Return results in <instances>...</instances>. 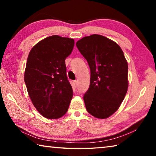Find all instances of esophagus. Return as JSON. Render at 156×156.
I'll return each instance as SVG.
<instances>
[{"mask_svg": "<svg viewBox=\"0 0 156 156\" xmlns=\"http://www.w3.org/2000/svg\"><path fill=\"white\" fill-rule=\"evenodd\" d=\"M73 86L74 88L77 87V86H78V81L77 80H74L73 82Z\"/></svg>", "mask_w": 156, "mask_h": 156, "instance_id": "esophagus-1", "label": "esophagus"}]
</instances>
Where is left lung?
Listing matches in <instances>:
<instances>
[{
  "mask_svg": "<svg viewBox=\"0 0 156 156\" xmlns=\"http://www.w3.org/2000/svg\"><path fill=\"white\" fill-rule=\"evenodd\" d=\"M87 61L90 84L83 96L86 109L105 119L120 106L128 89V64L120 47L103 36L93 34L76 43Z\"/></svg>",
  "mask_w": 156,
  "mask_h": 156,
  "instance_id": "obj_1",
  "label": "left lung"
}]
</instances>
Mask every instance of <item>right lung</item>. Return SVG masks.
<instances>
[{
	"label": "right lung",
	"instance_id": "right-lung-1",
	"mask_svg": "<svg viewBox=\"0 0 156 156\" xmlns=\"http://www.w3.org/2000/svg\"><path fill=\"white\" fill-rule=\"evenodd\" d=\"M73 45V39L54 35L38 42L29 54L25 71L29 96L38 112L49 119L64 115L73 97L65 59Z\"/></svg>",
	"mask_w": 156,
	"mask_h": 156
}]
</instances>
